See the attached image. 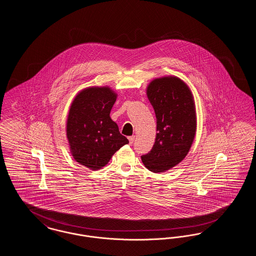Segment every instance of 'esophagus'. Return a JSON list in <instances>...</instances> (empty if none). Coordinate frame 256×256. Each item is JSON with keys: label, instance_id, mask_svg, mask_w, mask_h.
I'll return each instance as SVG.
<instances>
[{"label": "esophagus", "instance_id": "esophagus-1", "mask_svg": "<svg viewBox=\"0 0 256 256\" xmlns=\"http://www.w3.org/2000/svg\"><path fill=\"white\" fill-rule=\"evenodd\" d=\"M134 138H135V136H134V135H132V136H130V137H128V141H130V145L134 143Z\"/></svg>", "mask_w": 256, "mask_h": 256}]
</instances>
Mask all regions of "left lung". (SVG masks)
I'll list each match as a JSON object with an SVG mask.
<instances>
[{"label":"left lung","instance_id":"obj_1","mask_svg":"<svg viewBox=\"0 0 256 256\" xmlns=\"http://www.w3.org/2000/svg\"><path fill=\"white\" fill-rule=\"evenodd\" d=\"M146 96L156 116L154 145L142 162L148 170L163 172L182 162L193 144L196 130L195 102L188 86L176 76L156 78Z\"/></svg>","mask_w":256,"mask_h":256}]
</instances>
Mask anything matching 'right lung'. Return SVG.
<instances>
[{
  "instance_id": "add662e5",
  "label": "right lung",
  "mask_w": 256,
  "mask_h": 256,
  "mask_svg": "<svg viewBox=\"0 0 256 256\" xmlns=\"http://www.w3.org/2000/svg\"><path fill=\"white\" fill-rule=\"evenodd\" d=\"M117 94L108 86L88 87L74 98L66 135L74 159L91 170L104 167L112 156L128 143L120 134L110 111Z\"/></svg>"
}]
</instances>
